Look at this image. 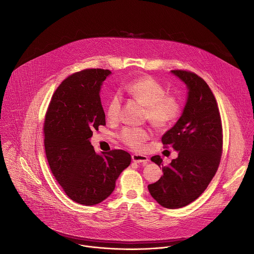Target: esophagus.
<instances>
[{"mask_svg": "<svg viewBox=\"0 0 254 254\" xmlns=\"http://www.w3.org/2000/svg\"><path fill=\"white\" fill-rule=\"evenodd\" d=\"M132 160L136 163H144L145 164L147 161H148V158L147 156L143 155V154H139V153H134L132 155Z\"/></svg>", "mask_w": 254, "mask_h": 254, "instance_id": "esophagus-1", "label": "esophagus"}]
</instances>
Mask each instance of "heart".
Wrapping results in <instances>:
<instances>
[{"mask_svg":"<svg viewBox=\"0 0 254 254\" xmlns=\"http://www.w3.org/2000/svg\"><path fill=\"white\" fill-rule=\"evenodd\" d=\"M129 96L145 106V117L153 127L162 130L172 126L180 117L181 101L178 97L166 94L164 87L150 76H143L129 82L125 86ZM122 105V97L115 93L109 99L106 114L109 121L119 118ZM149 131L143 127H125L119 133V139L123 144L139 149L149 138Z\"/></svg>","mask_w":254,"mask_h":254,"instance_id":"1","label":"heart"}]
</instances>
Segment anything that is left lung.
Returning a JSON list of instances; mask_svg holds the SVG:
<instances>
[{
	"label": "left lung",
	"instance_id": "8db88e82",
	"mask_svg": "<svg viewBox=\"0 0 254 254\" xmlns=\"http://www.w3.org/2000/svg\"><path fill=\"white\" fill-rule=\"evenodd\" d=\"M171 72L189 89L181 117L161 138L165 147L178 151V157L163 166L159 155L152 156L151 161L162 166L163 176L147 188L160 205L175 209L195 200L213 179L223 150V130L217 102L207 83L188 70Z\"/></svg>",
	"mask_w": 254,
	"mask_h": 254
}]
</instances>
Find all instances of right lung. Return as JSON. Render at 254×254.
<instances>
[{"instance_id": "right-lung-1", "label": "right lung", "mask_w": 254, "mask_h": 254, "mask_svg": "<svg viewBox=\"0 0 254 254\" xmlns=\"http://www.w3.org/2000/svg\"><path fill=\"white\" fill-rule=\"evenodd\" d=\"M111 71L88 68L64 79L55 91L44 122V145L50 169L73 201L95 205L109 197L120 173L131 163L122 149L97 154L90 139L106 125L100 98Z\"/></svg>"}]
</instances>
